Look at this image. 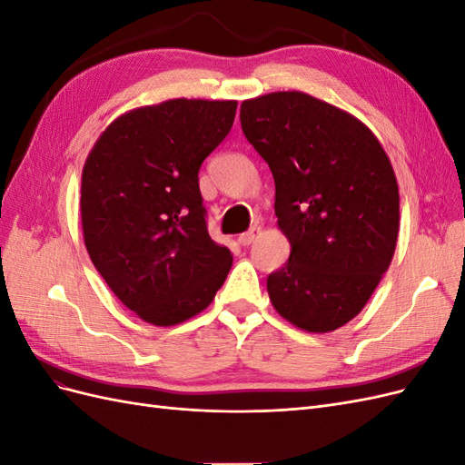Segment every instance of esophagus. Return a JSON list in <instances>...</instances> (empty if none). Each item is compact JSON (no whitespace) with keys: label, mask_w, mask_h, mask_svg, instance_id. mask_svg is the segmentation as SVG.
<instances>
[{"label":"esophagus","mask_w":465,"mask_h":465,"mask_svg":"<svg viewBox=\"0 0 465 465\" xmlns=\"http://www.w3.org/2000/svg\"><path fill=\"white\" fill-rule=\"evenodd\" d=\"M262 234V229L260 227H252L250 231H246V232H242L241 236H238V242H241L242 246H250L252 242L256 241V238Z\"/></svg>","instance_id":"esophagus-1"}]
</instances>
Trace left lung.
Returning a JSON list of instances; mask_svg holds the SVG:
<instances>
[{"label": "left lung", "instance_id": "1", "mask_svg": "<svg viewBox=\"0 0 465 465\" xmlns=\"http://www.w3.org/2000/svg\"><path fill=\"white\" fill-rule=\"evenodd\" d=\"M248 142L275 180L289 262L267 277L279 316L311 333L353 320L388 272L400 232L391 163L359 118L301 91L241 104Z\"/></svg>", "mask_w": 465, "mask_h": 465}]
</instances>
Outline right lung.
Returning a JSON list of instances; mask_svg holds the SVG:
<instances>
[{
	"label": "right lung",
	"instance_id": "add662e5",
	"mask_svg": "<svg viewBox=\"0 0 465 465\" xmlns=\"http://www.w3.org/2000/svg\"><path fill=\"white\" fill-rule=\"evenodd\" d=\"M236 101L171 98L118 116L98 135L81 176V224L112 292L153 326L200 314L232 254L211 241L198 173L229 135Z\"/></svg>",
	"mask_w": 465,
	"mask_h": 465
}]
</instances>
